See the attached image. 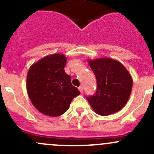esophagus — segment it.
Here are the masks:
<instances>
[{
  "mask_svg": "<svg viewBox=\"0 0 154 154\" xmlns=\"http://www.w3.org/2000/svg\"><path fill=\"white\" fill-rule=\"evenodd\" d=\"M79 90H80V92H83V86H80V87H79Z\"/></svg>",
  "mask_w": 154,
  "mask_h": 154,
  "instance_id": "1",
  "label": "esophagus"
}]
</instances>
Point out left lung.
Returning <instances> with one entry per match:
<instances>
[{"label":"left lung","mask_w":154,"mask_h":154,"mask_svg":"<svg viewBox=\"0 0 154 154\" xmlns=\"http://www.w3.org/2000/svg\"><path fill=\"white\" fill-rule=\"evenodd\" d=\"M97 79V91L87 97L97 114L109 116L122 109L131 94L133 79L125 66L113 59L103 57L88 60Z\"/></svg>","instance_id":"left-lung-1"}]
</instances>
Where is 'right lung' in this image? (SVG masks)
<instances>
[{"label": "right lung", "instance_id": "obj_1", "mask_svg": "<svg viewBox=\"0 0 154 154\" xmlns=\"http://www.w3.org/2000/svg\"><path fill=\"white\" fill-rule=\"evenodd\" d=\"M67 58L63 54L46 56L33 63L27 76V91L32 105L42 114L57 117L68 109L80 94L65 72Z\"/></svg>", "mask_w": 154, "mask_h": 154}]
</instances>
